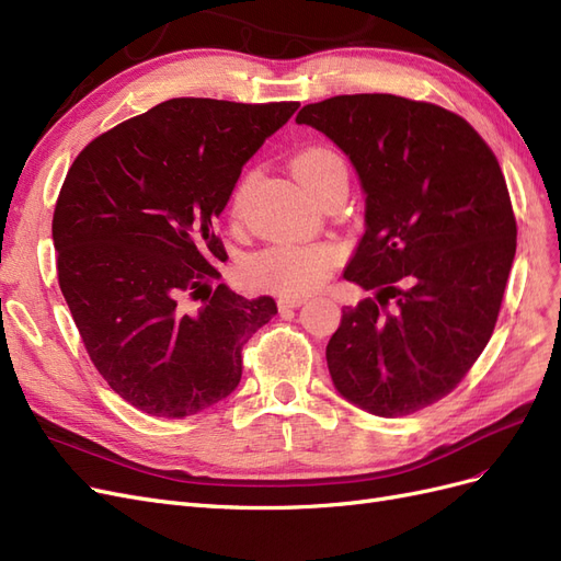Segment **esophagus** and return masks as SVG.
Here are the masks:
<instances>
[{
  "label": "esophagus",
  "instance_id": "1",
  "mask_svg": "<svg viewBox=\"0 0 561 561\" xmlns=\"http://www.w3.org/2000/svg\"><path fill=\"white\" fill-rule=\"evenodd\" d=\"M301 304H307V297H280V299H278V309H280V311L299 309Z\"/></svg>",
  "mask_w": 561,
  "mask_h": 561
}]
</instances>
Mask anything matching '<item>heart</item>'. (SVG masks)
<instances>
[{
	"label": "heart",
	"mask_w": 561,
	"mask_h": 561,
	"mask_svg": "<svg viewBox=\"0 0 561 561\" xmlns=\"http://www.w3.org/2000/svg\"><path fill=\"white\" fill-rule=\"evenodd\" d=\"M297 180L313 190L316 184L332 175H346L342 157L330 147H307L293 161ZM250 175L233 190V208L241 206L248 192ZM339 260V248L332 243H276L250 254L241 274L254 290H266L285 297L307 295L325 283Z\"/></svg>",
	"instance_id": "obj_1"
}]
</instances>
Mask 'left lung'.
<instances>
[{
	"label": "left lung",
	"mask_w": 561,
	"mask_h": 561,
	"mask_svg": "<svg viewBox=\"0 0 561 561\" xmlns=\"http://www.w3.org/2000/svg\"><path fill=\"white\" fill-rule=\"evenodd\" d=\"M351 159L365 233L344 278L377 290L342 309L328 344L334 388L396 419L443 400L494 332L517 225L494 151L466 118L388 93L301 107Z\"/></svg>",
	"instance_id": "left-lung-1"
}]
</instances>
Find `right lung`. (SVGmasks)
Masks as SVG:
<instances>
[{
  "instance_id": "right-lung-1",
  "label": "right lung",
  "mask_w": 561,
  "mask_h": 561,
  "mask_svg": "<svg viewBox=\"0 0 561 561\" xmlns=\"http://www.w3.org/2000/svg\"><path fill=\"white\" fill-rule=\"evenodd\" d=\"M297 107L173 98L100 135L67 173L60 290L95 369L135 410L184 419L225 400L248 339L278 313L271 297L213 287V262L227 260L213 225Z\"/></svg>"
}]
</instances>
